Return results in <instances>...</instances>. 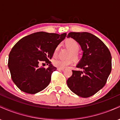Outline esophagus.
Returning a JSON list of instances; mask_svg holds the SVG:
<instances>
[{
	"label": "esophagus",
	"instance_id": "1",
	"mask_svg": "<svg viewBox=\"0 0 120 120\" xmlns=\"http://www.w3.org/2000/svg\"><path fill=\"white\" fill-rule=\"evenodd\" d=\"M57 71H64V68H57Z\"/></svg>",
	"mask_w": 120,
	"mask_h": 120
}]
</instances>
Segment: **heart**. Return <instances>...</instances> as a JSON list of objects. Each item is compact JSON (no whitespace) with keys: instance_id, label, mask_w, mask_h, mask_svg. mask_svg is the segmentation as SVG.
Instances as JSON below:
<instances>
[{"instance_id":"b5f03b06","label":"heart","mask_w":120,"mask_h":120,"mask_svg":"<svg viewBox=\"0 0 120 120\" xmlns=\"http://www.w3.org/2000/svg\"><path fill=\"white\" fill-rule=\"evenodd\" d=\"M65 46L67 47L71 51V53H70L69 57H71L77 60L79 59L78 52L80 49V45L76 40L73 38H68L66 39L64 42ZM59 47L57 46L53 51V56H56L59 53ZM73 60L71 59L68 60H63V59H57L54 60L53 62V64L55 67L58 68H65L68 66L73 64Z\"/></svg>"}]
</instances>
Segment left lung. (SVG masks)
<instances>
[{
  "mask_svg": "<svg viewBox=\"0 0 120 120\" xmlns=\"http://www.w3.org/2000/svg\"><path fill=\"white\" fill-rule=\"evenodd\" d=\"M71 37L79 43L83 56L67 80L70 90L78 96L88 98L102 89L112 69V57L105 44L95 35L87 32H71Z\"/></svg>",
  "mask_w": 120,
  "mask_h": 120,
  "instance_id": "8db88e82",
  "label": "left lung"
}]
</instances>
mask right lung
Wrapping results in <instances>:
<instances>
[{
	"instance_id": "obj_1",
	"label": "right lung",
	"mask_w": 120,
	"mask_h": 120,
	"mask_svg": "<svg viewBox=\"0 0 120 120\" xmlns=\"http://www.w3.org/2000/svg\"><path fill=\"white\" fill-rule=\"evenodd\" d=\"M66 35L39 31L16 43L9 54L8 65L12 81L20 90L34 94L49 85L51 74L56 70L49 60ZM43 62L49 64V68L39 67Z\"/></svg>"
}]
</instances>
